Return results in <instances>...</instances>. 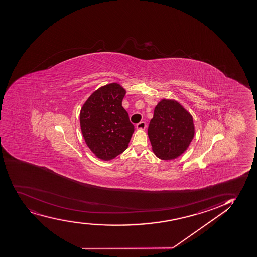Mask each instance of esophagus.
I'll return each mask as SVG.
<instances>
[{
  "instance_id": "1",
  "label": "esophagus",
  "mask_w": 257,
  "mask_h": 257,
  "mask_svg": "<svg viewBox=\"0 0 257 257\" xmlns=\"http://www.w3.org/2000/svg\"><path fill=\"white\" fill-rule=\"evenodd\" d=\"M146 127H147V124H146L145 121H141L140 123L136 125V128H137V130H143L146 128Z\"/></svg>"
}]
</instances>
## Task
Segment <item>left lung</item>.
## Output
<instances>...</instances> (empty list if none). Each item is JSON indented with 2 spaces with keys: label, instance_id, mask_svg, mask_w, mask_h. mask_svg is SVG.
<instances>
[{
  "label": "left lung",
  "instance_id": "8db88e82",
  "mask_svg": "<svg viewBox=\"0 0 257 257\" xmlns=\"http://www.w3.org/2000/svg\"><path fill=\"white\" fill-rule=\"evenodd\" d=\"M148 133L155 155L161 160H174L194 138L193 117L177 101L162 99L154 109Z\"/></svg>",
  "mask_w": 257,
  "mask_h": 257
}]
</instances>
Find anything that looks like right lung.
Instances as JSON below:
<instances>
[{
	"label": "right lung",
	"mask_w": 257,
	"mask_h": 257,
	"mask_svg": "<svg viewBox=\"0 0 257 257\" xmlns=\"http://www.w3.org/2000/svg\"><path fill=\"white\" fill-rule=\"evenodd\" d=\"M126 91L110 83L95 91L80 109V128L92 153L103 160H112L126 150L135 127L121 105Z\"/></svg>",
	"instance_id": "right-lung-1"
}]
</instances>
